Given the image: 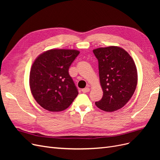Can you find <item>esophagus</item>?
Here are the masks:
<instances>
[{
    "mask_svg": "<svg viewBox=\"0 0 160 160\" xmlns=\"http://www.w3.org/2000/svg\"><path fill=\"white\" fill-rule=\"evenodd\" d=\"M89 91H90L89 88H85L82 89V92H83V93H88V92H89Z\"/></svg>",
    "mask_w": 160,
    "mask_h": 160,
    "instance_id": "34e87169",
    "label": "esophagus"
}]
</instances>
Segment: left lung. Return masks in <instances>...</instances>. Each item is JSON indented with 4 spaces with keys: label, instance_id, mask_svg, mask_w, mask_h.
<instances>
[{
    "label": "left lung",
    "instance_id": "1",
    "mask_svg": "<svg viewBox=\"0 0 160 160\" xmlns=\"http://www.w3.org/2000/svg\"><path fill=\"white\" fill-rule=\"evenodd\" d=\"M99 62L100 85L103 94L95 102L100 109L112 112L126 104L138 84V71L132 57L118 46L100 47L93 50Z\"/></svg>",
    "mask_w": 160,
    "mask_h": 160
}]
</instances>
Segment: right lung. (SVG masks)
I'll list each match as a JSON object with an SVG mask.
<instances>
[{"mask_svg": "<svg viewBox=\"0 0 160 160\" xmlns=\"http://www.w3.org/2000/svg\"><path fill=\"white\" fill-rule=\"evenodd\" d=\"M79 51L50 49L38 55L32 65L29 85L34 99L52 112L68 108L78 95L69 68Z\"/></svg>", "mask_w": 160, "mask_h": 160, "instance_id": "obj_1", "label": "right lung"}]
</instances>
